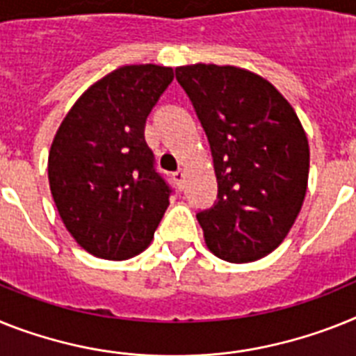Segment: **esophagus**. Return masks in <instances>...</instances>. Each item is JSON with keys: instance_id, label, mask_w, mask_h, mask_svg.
<instances>
[{"instance_id": "esophagus-1", "label": "esophagus", "mask_w": 356, "mask_h": 356, "mask_svg": "<svg viewBox=\"0 0 356 356\" xmlns=\"http://www.w3.org/2000/svg\"><path fill=\"white\" fill-rule=\"evenodd\" d=\"M172 179H173V183L177 184V188H183V184H184V172H183V170H179V172H173Z\"/></svg>"}]
</instances>
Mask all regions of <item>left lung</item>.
Segmentation results:
<instances>
[{"instance_id": "left-lung-1", "label": "left lung", "mask_w": 356, "mask_h": 356, "mask_svg": "<svg viewBox=\"0 0 356 356\" xmlns=\"http://www.w3.org/2000/svg\"><path fill=\"white\" fill-rule=\"evenodd\" d=\"M175 77L204 128L217 201L197 213L206 246L243 264L270 255L300 213L309 145L293 106L259 74L229 65H186Z\"/></svg>"}]
</instances>
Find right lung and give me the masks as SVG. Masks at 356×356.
Returning a JSON list of instances; mask_svg holds the SVG:
<instances>
[{
    "label": "right lung",
    "instance_id": "obj_1",
    "mask_svg": "<svg viewBox=\"0 0 356 356\" xmlns=\"http://www.w3.org/2000/svg\"><path fill=\"white\" fill-rule=\"evenodd\" d=\"M172 79L170 67H119L74 103L56 132L50 192L68 234L94 257L145 252L168 208L172 188L155 172L145 124Z\"/></svg>",
    "mask_w": 356,
    "mask_h": 356
}]
</instances>
